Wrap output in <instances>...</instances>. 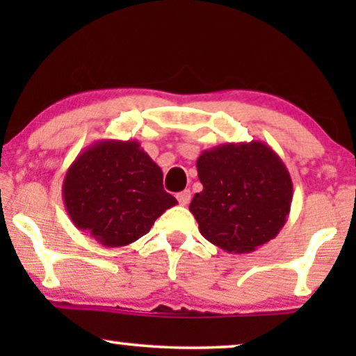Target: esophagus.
Here are the masks:
<instances>
[{
    "mask_svg": "<svg viewBox=\"0 0 356 356\" xmlns=\"http://www.w3.org/2000/svg\"><path fill=\"white\" fill-rule=\"evenodd\" d=\"M177 199L179 206H188L189 201H191V191H189V189H184V191L177 194Z\"/></svg>",
    "mask_w": 356,
    "mask_h": 356,
    "instance_id": "esophagus-1",
    "label": "esophagus"
}]
</instances>
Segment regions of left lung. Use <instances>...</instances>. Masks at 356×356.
<instances>
[{
  "instance_id": "8db88e82",
  "label": "left lung",
  "mask_w": 356,
  "mask_h": 356,
  "mask_svg": "<svg viewBox=\"0 0 356 356\" xmlns=\"http://www.w3.org/2000/svg\"><path fill=\"white\" fill-rule=\"evenodd\" d=\"M202 191L189 211L199 232L227 252L245 254L274 240L290 213L293 183L285 163L261 143H227L199 155Z\"/></svg>"
}]
</instances>
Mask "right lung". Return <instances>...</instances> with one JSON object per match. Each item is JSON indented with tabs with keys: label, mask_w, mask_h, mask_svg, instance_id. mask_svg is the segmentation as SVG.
<instances>
[{
	"label": "right lung",
	"mask_w": 356,
	"mask_h": 356,
	"mask_svg": "<svg viewBox=\"0 0 356 356\" xmlns=\"http://www.w3.org/2000/svg\"><path fill=\"white\" fill-rule=\"evenodd\" d=\"M163 173L138 140H97L77 155L63 181L74 225L105 248L144 236L178 201L163 189Z\"/></svg>",
	"instance_id": "add662e5"
}]
</instances>
